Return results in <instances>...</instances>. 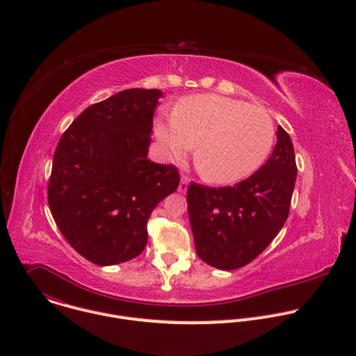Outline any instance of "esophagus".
Listing matches in <instances>:
<instances>
[{
  "label": "esophagus",
  "instance_id": "1",
  "mask_svg": "<svg viewBox=\"0 0 356 356\" xmlns=\"http://www.w3.org/2000/svg\"><path fill=\"white\" fill-rule=\"evenodd\" d=\"M187 187H188V179L186 176H181V180L179 184V193L184 194L187 191Z\"/></svg>",
  "mask_w": 356,
  "mask_h": 356
}]
</instances>
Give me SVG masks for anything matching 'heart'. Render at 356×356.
Segmentation results:
<instances>
[{"instance_id":"1","label":"heart","mask_w":356,"mask_h":356,"mask_svg":"<svg viewBox=\"0 0 356 356\" xmlns=\"http://www.w3.org/2000/svg\"><path fill=\"white\" fill-rule=\"evenodd\" d=\"M154 131L170 159L195 146L198 175L214 184H234L255 173L275 143V124L261 107L217 94L181 98L173 114L158 117Z\"/></svg>"}]
</instances>
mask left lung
<instances>
[{"label": "left lung", "mask_w": 356, "mask_h": 356, "mask_svg": "<svg viewBox=\"0 0 356 356\" xmlns=\"http://www.w3.org/2000/svg\"><path fill=\"white\" fill-rule=\"evenodd\" d=\"M277 143L268 162L234 187L191 183L187 209L195 252L221 269H239L255 259L284 225L297 168L289 134L279 125Z\"/></svg>", "instance_id": "8db88e82"}]
</instances>
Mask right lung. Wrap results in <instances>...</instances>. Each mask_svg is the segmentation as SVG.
Segmentation results:
<instances>
[{"mask_svg":"<svg viewBox=\"0 0 356 356\" xmlns=\"http://www.w3.org/2000/svg\"><path fill=\"white\" fill-rule=\"evenodd\" d=\"M163 92L129 88L86 108L56 147L47 201L66 241L87 261L111 266L140 255L146 224L175 193L173 165L147 159Z\"/></svg>","mask_w":356,"mask_h":356,"instance_id":"obj_1","label":"right lung"}]
</instances>
